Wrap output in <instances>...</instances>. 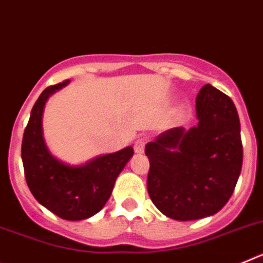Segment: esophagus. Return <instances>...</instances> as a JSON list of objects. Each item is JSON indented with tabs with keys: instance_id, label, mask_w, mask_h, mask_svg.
Wrapping results in <instances>:
<instances>
[{
	"instance_id": "34e87169",
	"label": "esophagus",
	"mask_w": 263,
	"mask_h": 263,
	"mask_svg": "<svg viewBox=\"0 0 263 263\" xmlns=\"http://www.w3.org/2000/svg\"><path fill=\"white\" fill-rule=\"evenodd\" d=\"M134 152H136L137 154H142V153L145 152V139H137L136 142H134Z\"/></svg>"
}]
</instances>
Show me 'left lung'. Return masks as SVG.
Instances as JSON below:
<instances>
[{
  "instance_id": "obj_1",
  "label": "left lung",
  "mask_w": 263,
  "mask_h": 263,
  "mask_svg": "<svg viewBox=\"0 0 263 263\" xmlns=\"http://www.w3.org/2000/svg\"><path fill=\"white\" fill-rule=\"evenodd\" d=\"M196 115L197 126L173 127L145 147L150 199L179 221L221 210L242 167L240 120L231 97L205 84L196 97Z\"/></svg>"
}]
</instances>
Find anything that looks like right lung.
<instances>
[{
  "label": "right lung",
  "instance_id": "1",
  "mask_svg": "<svg viewBox=\"0 0 263 263\" xmlns=\"http://www.w3.org/2000/svg\"><path fill=\"white\" fill-rule=\"evenodd\" d=\"M68 84L64 80L46 88L34 104L22 138L25 178L32 196L53 215L78 221L96 215L108 201L118 174L133 155V147L103 155L85 166L71 167L48 153L42 136L46 100Z\"/></svg>",
  "mask_w": 263,
  "mask_h": 263
}]
</instances>
